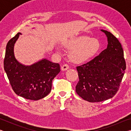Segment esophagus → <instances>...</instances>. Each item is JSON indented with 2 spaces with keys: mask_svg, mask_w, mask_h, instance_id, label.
I'll use <instances>...</instances> for the list:
<instances>
[{
  "mask_svg": "<svg viewBox=\"0 0 131 131\" xmlns=\"http://www.w3.org/2000/svg\"><path fill=\"white\" fill-rule=\"evenodd\" d=\"M69 68V66L67 64H65V65H63L61 67V70L62 71H65L66 70H68Z\"/></svg>",
  "mask_w": 131,
  "mask_h": 131,
  "instance_id": "34e87169",
  "label": "esophagus"
}]
</instances>
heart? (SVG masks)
I'll use <instances>...</instances> for the list:
<instances>
[{"mask_svg": "<svg viewBox=\"0 0 131 131\" xmlns=\"http://www.w3.org/2000/svg\"><path fill=\"white\" fill-rule=\"evenodd\" d=\"M65 46L71 50L69 54L70 60L77 64L83 63L91 60L98 52L101 47L97 39L87 36H81L66 41Z\"/></svg>", "mask_w": 131, "mask_h": 131, "instance_id": "b5f03b06", "label": "heart"}]
</instances>
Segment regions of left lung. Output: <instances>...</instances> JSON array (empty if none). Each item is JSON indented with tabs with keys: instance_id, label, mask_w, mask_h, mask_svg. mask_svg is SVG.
<instances>
[{
	"instance_id": "left-lung-1",
	"label": "left lung",
	"mask_w": 131,
	"mask_h": 131,
	"mask_svg": "<svg viewBox=\"0 0 131 131\" xmlns=\"http://www.w3.org/2000/svg\"><path fill=\"white\" fill-rule=\"evenodd\" d=\"M107 38V46L98 56L76 68L79 81L76 91L84 100L99 102L113 97L118 91L126 63L121 43L113 35L101 29Z\"/></svg>"
}]
</instances>
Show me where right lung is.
I'll use <instances>...</instances> for the list:
<instances>
[{"instance_id": "add662e5", "label": "right lung", "mask_w": 131, "mask_h": 131, "mask_svg": "<svg viewBox=\"0 0 131 131\" xmlns=\"http://www.w3.org/2000/svg\"><path fill=\"white\" fill-rule=\"evenodd\" d=\"M19 35L18 33L6 46L4 70L15 94L26 99L39 100L51 91L52 81L60 72V66L45 58L29 66L19 62L14 47Z\"/></svg>"}]
</instances>
